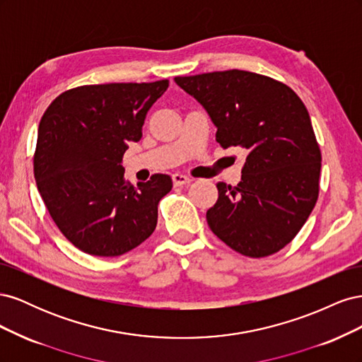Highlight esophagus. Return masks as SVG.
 <instances>
[{
  "label": "esophagus",
  "instance_id": "1",
  "mask_svg": "<svg viewBox=\"0 0 362 362\" xmlns=\"http://www.w3.org/2000/svg\"><path fill=\"white\" fill-rule=\"evenodd\" d=\"M172 180H173V184L175 185H185V184H190L193 180L190 178V177H187V175H184V173H180V172H177V173H173L172 175Z\"/></svg>",
  "mask_w": 362,
  "mask_h": 362
}]
</instances>
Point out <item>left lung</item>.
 <instances>
[{
    "instance_id": "1",
    "label": "left lung",
    "mask_w": 362,
    "mask_h": 362,
    "mask_svg": "<svg viewBox=\"0 0 362 362\" xmlns=\"http://www.w3.org/2000/svg\"><path fill=\"white\" fill-rule=\"evenodd\" d=\"M175 83L210 115L217 144L246 151L242 181L217 182L208 226L245 257L275 254L319 198L322 154L305 104L287 84L247 71L175 76Z\"/></svg>"
}]
</instances>
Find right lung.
I'll use <instances>...</instances> for the list:
<instances>
[{
	"label": "right lung",
	"instance_id": "obj_1",
	"mask_svg": "<svg viewBox=\"0 0 362 362\" xmlns=\"http://www.w3.org/2000/svg\"><path fill=\"white\" fill-rule=\"evenodd\" d=\"M168 87L169 80L80 86L40 119L33 158L39 193L62 234L86 254L119 257L154 233L172 178L156 173L134 187L122 158Z\"/></svg>",
	"mask_w": 362,
	"mask_h": 362
}]
</instances>
